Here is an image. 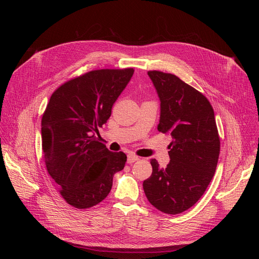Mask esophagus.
<instances>
[{
	"instance_id": "esophagus-1",
	"label": "esophagus",
	"mask_w": 259,
	"mask_h": 259,
	"mask_svg": "<svg viewBox=\"0 0 259 259\" xmlns=\"http://www.w3.org/2000/svg\"><path fill=\"white\" fill-rule=\"evenodd\" d=\"M139 160V158L137 155H135V154H128L127 155V163L128 164H132V163H134V162H136V161H138Z\"/></svg>"
}]
</instances>
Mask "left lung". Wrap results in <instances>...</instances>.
Segmentation results:
<instances>
[{
	"label": "left lung",
	"mask_w": 259,
	"mask_h": 259,
	"mask_svg": "<svg viewBox=\"0 0 259 259\" xmlns=\"http://www.w3.org/2000/svg\"><path fill=\"white\" fill-rule=\"evenodd\" d=\"M161 101L158 131L170 135L169 163L161 168L152 159V174L143 186L148 201L165 214L193 206L213 178L221 140L213 107L202 93L178 76L148 71Z\"/></svg>",
	"instance_id": "left-lung-1"
}]
</instances>
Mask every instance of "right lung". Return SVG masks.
Listing matches in <instances>:
<instances>
[{"label":"right lung","mask_w":259,"mask_h":259,"mask_svg":"<svg viewBox=\"0 0 259 259\" xmlns=\"http://www.w3.org/2000/svg\"><path fill=\"white\" fill-rule=\"evenodd\" d=\"M134 69H100L60 85L42 116V150L49 174L68 204L89 208L109 194L126 154L109 151L95 134L111 115Z\"/></svg>","instance_id":"add662e5"}]
</instances>
